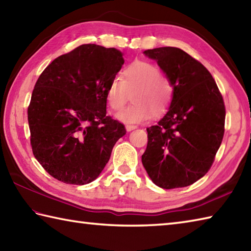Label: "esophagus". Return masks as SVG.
<instances>
[{
  "instance_id": "esophagus-1",
  "label": "esophagus",
  "mask_w": 251,
  "mask_h": 251,
  "mask_svg": "<svg viewBox=\"0 0 251 251\" xmlns=\"http://www.w3.org/2000/svg\"><path fill=\"white\" fill-rule=\"evenodd\" d=\"M136 127H138L136 126H126V131H127V132H130V131H133V130H135Z\"/></svg>"
}]
</instances>
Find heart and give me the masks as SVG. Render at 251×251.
Wrapping results in <instances>:
<instances>
[{
  "label": "heart",
  "mask_w": 251,
  "mask_h": 251,
  "mask_svg": "<svg viewBox=\"0 0 251 251\" xmlns=\"http://www.w3.org/2000/svg\"><path fill=\"white\" fill-rule=\"evenodd\" d=\"M132 93L134 102L116 115L118 120L127 125L144 122L152 113L163 115L172 102L174 88L156 65L136 61L124 70L122 78L111 79L106 93L108 105L113 110L122 109Z\"/></svg>",
  "instance_id": "b5f03b06"
}]
</instances>
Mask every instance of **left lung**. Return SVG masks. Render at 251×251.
<instances>
[{"mask_svg": "<svg viewBox=\"0 0 251 251\" xmlns=\"http://www.w3.org/2000/svg\"><path fill=\"white\" fill-rule=\"evenodd\" d=\"M173 85L168 111L146 129L142 164L156 186H190L209 172L224 135L225 106L211 73L175 47L145 50Z\"/></svg>", "mask_w": 251, "mask_h": 251, "instance_id": "8db88e82", "label": "left lung"}]
</instances>
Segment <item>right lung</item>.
Segmentation results:
<instances>
[{
  "instance_id": "obj_1",
  "label": "right lung",
  "mask_w": 251,
  "mask_h": 251,
  "mask_svg": "<svg viewBox=\"0 0 251 251\" xmlns=\"http://www.w3.org/2000/svg\"><path fill=\"white\" fill-rule=\"evenodd\" d=\"M125 63L122 52L82 45L40 74L28 107L30 144L52 177L86 184L100 175L126 131L106 115V93Z\"/></svg>"
}]
</instances>
